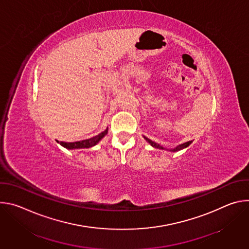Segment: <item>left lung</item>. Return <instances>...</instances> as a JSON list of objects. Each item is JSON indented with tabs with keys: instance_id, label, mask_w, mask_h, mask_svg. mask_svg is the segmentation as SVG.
I'll use <instances>...</instances> for the list:
<instances>
[{
	"instance_id": "obj_1",
	"label": "left lung",
	"mask_w": 249,
	"mask_h": 249,
	"mask_svg": "<svg viewBox=\"0 0 249 249\" xmlns=\"http://www.w3.org/2000/svg\"><path fill=\"white\" fill-rule=\"evenodd\" d=\"M144 138H145V140L148 142V143H149L151 146H153L154 148H157V149H160V150H166V151H170V152H178V151H180V150H182V149L187 148V147L192 143V141H189V142H186V143H183V144H181V145H179V146L175 147L174 149H166V148H163L162 146L157 144L156 142L150 140L149 138H147V137H145V136H144Z\"/></svg>"
}]
</instances>
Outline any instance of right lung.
Returning a JSON list of instances; mask_svg holds the SVG:
<instances>
[{"label": "right lung", "instance_id": "add662e5", "mask_svg": "<svg viewBox=\"0 0 249 249\" xmlns=\"http://www.w3.org/2000/svg\"><path fill=\"white\" fill-rule=\"evenodd\" d=\"M108 132V128H106V130H104L103 132H101L100 134L90 138V139H87V140H83V141H79V142H73V143H67V142H59L57 141L58 143H60L61 146H63L64 148L68 149V150H74V149H86V148H90L95 146L98 142L106 135Z\"/></svg>", "mask_w": 249, "mask_h": 249}]
</instances>
